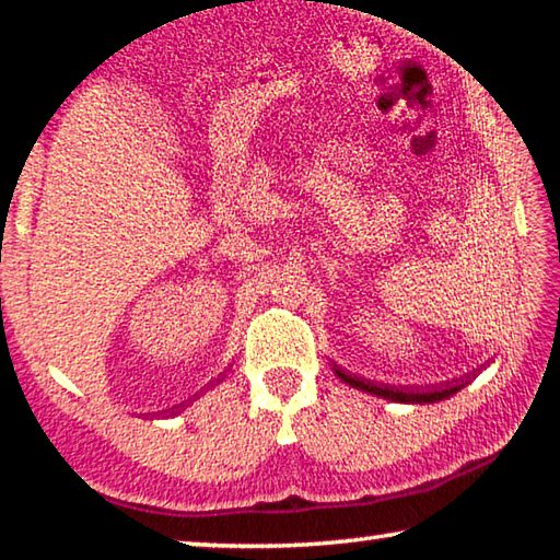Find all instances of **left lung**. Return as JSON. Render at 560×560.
Instances as JSON below:
<instances>
[{"mask_svg":"<svg viewBox=\"0 0 560 560\" xmlns=\"http://www.w3.org/2000/svg\"><path fill=\"white\" fill-rule=\"evenodd\" d=\"M340 381H346L348 385L358 387V390H365L371 395L377 397H385V400H393V402H440V400H447L450 395H454L457 390H462V383L457 385H447V387H434V390H412V387H387V385H377L371 381H363V377H355V375H348L346 371H336Z\"/></svg>","mask_w":560,"mask_h":560,"instance_id":"1","label":"left lung"}]
</instances>
